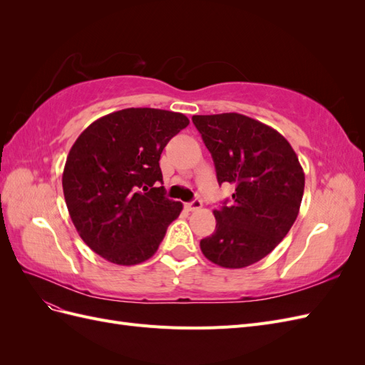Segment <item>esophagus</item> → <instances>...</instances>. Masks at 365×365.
<instances>
[{"label": "esophagus", "mask_w": 365, "mask_h": 365, "mask_svg": "<svg viewBox=\"0 0 365 365\" xmlns=\"http://www.w3.org/2000/svg\"><path fill=\"white\" fill-rule=\"evenodd\" d=\"M201 207H202L201 200H193L192 202H187V204H185V208L189 210V212H195V210H200Z\"/></svg>", "instance_id": "1"}]
</instances>
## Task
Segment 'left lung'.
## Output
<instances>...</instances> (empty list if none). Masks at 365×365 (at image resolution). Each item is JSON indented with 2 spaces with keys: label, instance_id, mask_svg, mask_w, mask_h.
Segmentation results:
<instances>
[{
  "label": "left lung",
  "instance_id": "8db88e82",
  "mask_svg": "<svg viewBox=\"0 0 365 365\" xmlns=\"http://www.w3.org/2000/svg\"><path fill=\"white\" fill-rule=\"evenodd\" d=\"M212 153L219 185L236 187L215 210L216 230L201 240L204 256L222 268L262 260L288 235L300 212L304 172L292 146L271 126L237 113L193 115Z\"/></svg>",
  "mask_w": 365,
  "mask_h": 365
}]
</instances>
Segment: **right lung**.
Here are the masks:
<instances>
[{
	"instance_id": "1",
	"label": "right lung",
	"mask_w": 365,
	"mask_h": 365,
	"mask_svg": "<svg viewBox=\"0 0 365 365\" xmlns=\"http://www.w3.org/2000/svg\"><path fill=\"white\" fill-rule=\"evenodd\" d=\"M189 123L181 113L128 108L93 121L74 141L63 196L77 233L98 256L130 267L157 252L182 210L157 187L160 157Z\"/></svg>"
}]
</instances>
